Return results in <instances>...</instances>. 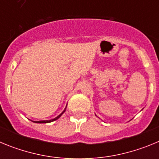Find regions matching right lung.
<instances>
[{
	"label": "right lung",
	"mask_w": 159,
	"mask_h": 159,
	"mask_svg": "<svg viewBox=\"0 0 159 159\" xmlns=\"http://www.w3.org/2000/svg\"><path fill=\"white\" fill-rule=\"evenodd\" d=\"M65 110H66V107H65V109H64V111H63L62 113L60 114V116H57V117L55 118V119H51V120H42V121H32V122H34V123H51V122H53V121H55V120H57V119H58L60 117V116H62L63 113H64V111H65Z\"/></svg>",
	"instance_id": "1"
}]
</instances>
